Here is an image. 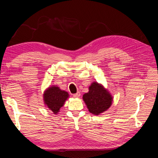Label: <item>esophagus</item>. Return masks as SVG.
<instances>
[{
	"label": "esophagus",
	"mask_w": 158,
	"mask_h": 158,
	"mask_svg": "<svg viewBox=\"0 0 158 158\" xmlns=\"http://www.w3.org/2000/svg\"><path fill=\"white\" fill-rule=\"evenodd\" d=\"M80 96V92H77L76 94H73V97L75 98H78Z\"/></svg>",
	"instance_id": "esophagus-1"
}]
</instances>
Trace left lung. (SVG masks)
Wrapping results in <instances>:
<instances>
[{
	"mask_svg": "<svg viewBox=\"0 0 158 158\" xmlns=\"http://www.w3.org/2000/svg\"><path fill=\"white\" fill-rule=\"evenodd\" d=\"M83 100L88 111L94 114H100L111 107L113 97L103 85L94 82L89 87V92L83 95Z\"/></svg>",
	"mask_w": 158,
	"mask_h": 158,
	"instance_id": "obj_1",
	"label": "left lung"
}]
</instances>
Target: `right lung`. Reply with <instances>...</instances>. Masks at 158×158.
<instances>
[{
	"label": "right lung",
	"mask_w": 158,
	"mask_h": 158,
	"mask_svg": "<svg viewBox=\"0 0 158 158\" xmlns=\"http://www.w3.org/2000/svg\"><path fill=\"white\" fill-rule=\"evenodd\" d=\"M69 97V93L60 89L57 85L49 87L44 93V103L54 114H57L60 111V109L64 106Z\"/></svg>",
	"instance_id": "obj_1"
}]
</instances>
